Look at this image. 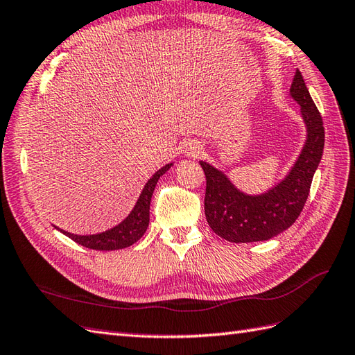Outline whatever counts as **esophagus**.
Returning <instances> with one entry per match:
<instances>
[{"instance_id":"1","label":"esophagus","mask_w":355,"mask_h":355,"mask_svg":"<svg viewBox=\"0 0 355 355\" xmlns=\"http://www.w3.org/2000/svg\"><path fill=\"white\" fill-rule=\"evenodd\" d=\"M195 154H198V146L191 145V148H189V155H195Z\"/></svg>"}]
</instances>
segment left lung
Returning a JSON list of instances; mask_svg holds the SVG:
<instances>
[{"label":"left lung","instance_id":"obj_1","mask_svg":"<svg viewBox=\"0 0 355 355\" xmlns=\"http://www.w3.org/2000/svg\"><path fill=\"white\" fill-rule=\"evenodd\" d=\"M291 96L301 105L307 137L298 160L278 184L260 195H248L239 191L224 172L207 162H200L207 180L205 219L213 232L228 242H261L283 233L298 219L307 201L313 175L322 159L325 130L298 69L291 86Z\"/></svg>","mask_w":355,"mask_h":355}]
</instances>
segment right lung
Listing matches in <instances>:
<instances>
[{
  "instance_id": "1",
  "label": "right lung",
  "mask_w": 355,
  "mask_h": 355,
  "mask_svg": "<svg viewBox=\"0 0 355 355\" xmlns=\"http://www.w3.org/2000/svg\"><path fill=\"white\" fill-rule=\"evenodd\" d=\"M172 164L174 163L164 164L163 168H160L150 180L146 181L144 191L140 192L137 202L133 207V210L130 211V215L123 219L121 224L107 230V232L81 236V234L68 233L64 232V230H60L57 227L55 228L64 236L72 239L73 242H77L78 245H83L90 250L114 251V250L127 248V246L136 243L139 239L145 234L148 224H150V204H151V196L155 189V184H157L159 178L172 166Z\"/></svg>"
}]
</instances>
